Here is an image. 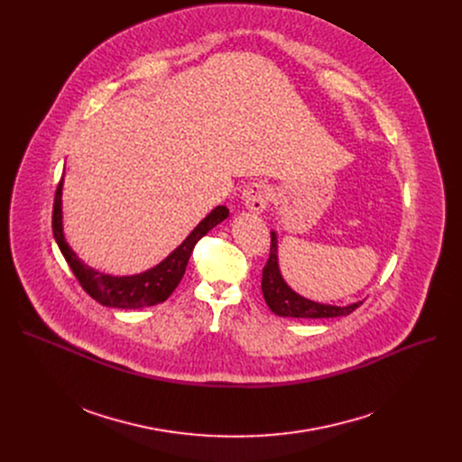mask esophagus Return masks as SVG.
Masks as SVG:
<instances>
[{
  "label": "esophagus",
  "mask_w": 462,
  "mask_h": 462,
  "mask_svg": "<svg viewBox=\"0 0 462 462\" xmlns=\"http://www.w3.org/2000/svg\"><path fill=\"white\" fill-rule=\"evenodd\" d=\"M269 197H271V186L267 182L257 180V182H250L245 186L241 199L248 210L259 214L267 208Z\"/></svg>",
  "instance_id": "obj_1"
}]
</instances>
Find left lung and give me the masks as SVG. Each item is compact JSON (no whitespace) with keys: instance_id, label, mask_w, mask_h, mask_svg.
Segmentation results:
<instances>
[{"instance_id":"8db88e82","label":"left lung","mask_w":462,"mask_h":462,"mask_svg":"<svg viewBox=\"0 0 462 462\" xmlns=\"http://www.w3.org/2000/svg\"><path fill=\"white\" fill-rule=\"evenodd\" d=\"M261 291L263 298H265L271 310L278 316H289V318H337V316H347L353 310H356L364 301L347 305V307H335V305H323L310 300H305L298 296L282 278L280 267H278V243L276 234L271 232V254L269 259L263 267V278H261Z\"/></svg>"}]
</instances>
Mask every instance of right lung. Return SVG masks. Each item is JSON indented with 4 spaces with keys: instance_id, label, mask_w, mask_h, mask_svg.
I'll list each match as a JSON object with an SVG mask.
<instances>
[{
    "instance_id": "right-lung-1",
    "label": "right lung",
    "mask_w": 462,
    "mask_h": 462,
    "mask_svg": "<svg viewBox=\"0 0 462 462\" xmlns=\"http://www.w3.org/2000/svg\"><path fill=\"white\" fill-rule=\"evenodd\" d=\"M226 217H228V208L217 207L199 225H197L193 232L182 241V245L177 246L162 263H159L157 267L137 276L113 278L84 265V263L75 255V252L69 248V245L65 243V237L61 232V179H60L54 193V207H52V234L65 261H68V265L71 267L75 278L93 300H97L106 307L141 309V307L162 303L175 291V287L184 276L188 259L197 241H199L203 236H207L216 225H219Z\"/></svg>"
}]
</instances>
